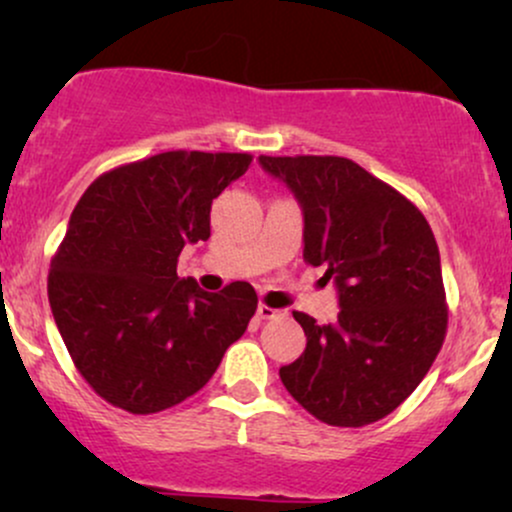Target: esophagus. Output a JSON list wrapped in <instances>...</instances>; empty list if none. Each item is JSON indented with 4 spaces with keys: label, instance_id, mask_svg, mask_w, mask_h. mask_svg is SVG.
Wrapping results in <instances>:
<instances>
[{
    "label": "esophagus",
    "instance_id": "1",
    "mask_svg": "<svg viewBox=\"0 0 512 512\" xmlns=\"http://www.w3.org/2000/svg\"><path fill=\"white\" fill-rule=\"evenodd\" d=\"M257 317H260V320H274V317H284V310L269 308L267 303H260L257 305Z\"/></svg>",
    "mask_w": 512,
    "mask_h": 512
}]
</instances>
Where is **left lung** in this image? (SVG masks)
<instances>
[{"mask_svg": "<svg viewBox=\"0 0 512 512\" xmlns=\"http://www.w3.org/2000/svg\"><path fill=\"white\" fill-rule=\"evenodd\" d=\"M303 207V260L339 289L337 325L293 313L308 344L279 378L330 426L385 419L424 380L448 332L440 252L426 216L342 156H260Z\"/></svg>", "mask_w": 512, "mask_h": 512, "instance_id": "obj_1", "label": "left lung"}]
</instances>
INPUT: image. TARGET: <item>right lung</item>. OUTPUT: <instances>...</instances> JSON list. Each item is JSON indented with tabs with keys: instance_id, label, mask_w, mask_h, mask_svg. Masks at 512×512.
<instances>
[{
	"instance_id": "add662e5",
	"label": "right lung",
	"mask_w": 512,
	"mask_h": 512,
	"mask_svg": "<svg viewBox=\"0 0 512 512\" xmlns=\"http://www.w3.org/2000/svg\"><path fill=\"white\" fill-rule=\"evenodd\" d=\"M250 154L166 151L98 175L50 262L48 298L81 378L129 414H156L209 383L248 330L257 293L180 279L187 243L211 236V202Z\"/></svg>"
}]
</instances>
